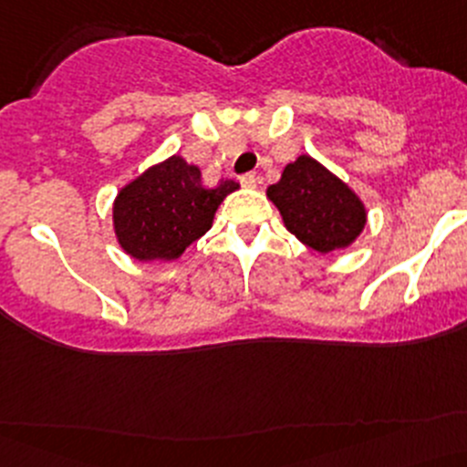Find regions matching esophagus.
Here are the masks:
<instances>
[{
	"mask_svg": "<svg viewBox=\"0 0 467 467\" xmlns=\"http://www.w3.org/2000/svg\"><path fill=\"white\" fill-rule=\"evenodd\" d=\"M239 182H242L244 187H248V190H251V187H255L257 182H260V176H255V173H244V176L239 178Z\"/></svg>",
	"mask_w": 467,
	"mask_h": 467,
	"instance_id": "1",
	"label": "esophagus"
}]
</instances>
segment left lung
I'll list each match as a JSON object with an SVG mask.
<instances>
[{
	"instance_id": "obj_1",
	"label": "left lung",
	"mask_w": 467,
	"mask_h": 467,
	"mask_svg": "<svg viewBox=\"0 0 467 467\" xmlns=\"http://www.w3.org/2000/svg\"><path fill=\"white\" fill-rule=\"evenodd\" d=\"M266 196L280 212L285 228L323 255L352 246L368 221L359 194L307 153L286 164Z\"/></svg>"
}]
</instances>
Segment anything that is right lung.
<instances>
[{
	"label": "right lung",
	"mask_w": 467,
	"mask_h": 467,
	"mask_svg": "<svg viewBox=\"0 0 467 467\" xmlns=\"http://www.w3.org/2000/svg\"><path fill=\"white\" fill-rule=\"evenodd\" d=\"M239 182L207 187L201 169L169 155L126 182L112 203V230L121 251L138 262H173L214 223L223 199Z\"/></svg>",
	"instance_id": "obj_1"
}]
</instances>
